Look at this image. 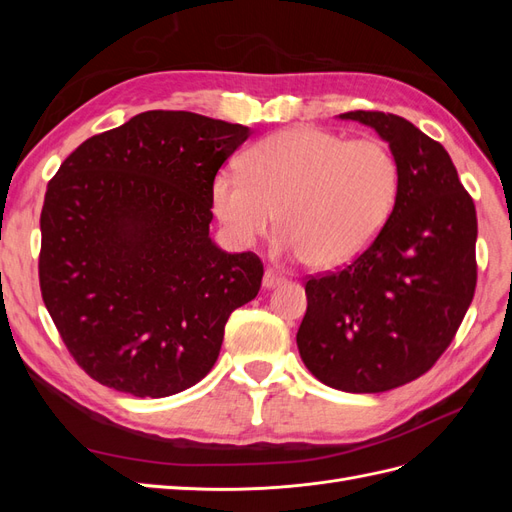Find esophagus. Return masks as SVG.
<instances>
[{
	"mask_svg": "<svg viewBox=\"0 0 512 512\" xmlns=\"http://www.w3.org/2000/svg\"><path fill=\"white\" fill-rule=\"evenodd\" d=\"M280 284H284V275H280V273L273 271V269H267L265 277H262V286H265V288H275V286H280Z\"/></svg>",
	"mask_w": 512,
	"mask_h": 512,
	"instance_id": "obj_1",
	"label": "esophagus"
}]
</instances>
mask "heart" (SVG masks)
<instances>
[{
  "label": "heart",
  "instance_id": "1",
  "mask_svg": "<svg viewBox=\"0 0 512 512\" xmlns=\"http://www.w3.org/2000/svg\"><path fill=\"white\" fill-rule=\"evenodd\" d=\"M245 173L224 168L213 181V211L230 239L247 247L275 222L277 252L309 267L346 265L380 235L399 192V164L378 138L294 126L258 141Z\"/></svg>",
  "mask_w": 512,
  "mask_h": 512
}]
</instances>
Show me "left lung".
<instances>
[{
	"instance_id": "left-lung-1",
	"label": "left lung",
	"mask_w": 512,
	"mask_h": 512,
	"mask_svg": "<svg viewBox=\"0 0 512 512\" xmlns=\"http://www.w3.org/2000/svg\"><path fill=\"white\" fill-rule=\"evenodd\" d=\"M399 164L380 235L350 265L312 275L297 333L305 367L346 393H384L423 376L451 346L476 288V209L446 149L393 113L350 111Z\"/></svg>"
}]
</instances>
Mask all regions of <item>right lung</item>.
<instances>
[{"label": "right lung", "instance_id": "right-lung-1", "mask_svg": "<svg viewBox=\"0 0 512 512\" xmlns=\"http://www.w3.org/2000/svg\"><path fill=\"white\" fill-rule=\"evenodd\" d=\"M250 128L147 111L87 138L49 181L40 290L74 361L134 397L203 380L228 316L262 282L256 254L209 237L213 181Z\"/></svg>", "mask_w": 512, "mask_h": 512}]
</instances>
